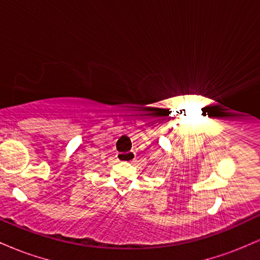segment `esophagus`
<instances>
[{
  "label": "esophagus",
  "instance_id": "obj_1",
  "mask_svg": "<svg viewBox=\"0 0 260 260\" xmlns=\"http://www.w3.org/2000/svg\"><path fill=\"white\" fill-rule=\"evenodd\" d=\"M117 161H124V162H132L136 159V153L134 151H128V153H120L116 155Z\"/></svg>",
  "mask_w": 260,
  "mask_h": 260
}]
</instances>
